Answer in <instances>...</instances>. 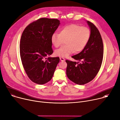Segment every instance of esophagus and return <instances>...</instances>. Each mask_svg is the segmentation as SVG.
<instances>
[{
    "mask_svg": "<svg viewBox=\"0 0 120 120\" xmlns=\"http://www.w3.org/2000/svg\"><path fill=\"white\" fill-rule=\"evenodd\" d=\"M60 60L61 61H65L64 58H63V57H60Z\"/></svg>",
    "mask_w": 120,
    "mask_h": 120,
    "instance_id": "obj_1",
    "label": "esophagus"
}]
</instances>
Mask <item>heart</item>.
<instances>
[{
  "label": "heart",
  "instance_id": "obj_1",
  "mask_svg": "<svg viewBox=\"0 0 120 120\" xmlns=\"http://www.w3.org/2000/svg\"><path fill=\"white\" fill-rule=\"evenodd\" d=\"M91 32L86 27L77 24L64 26L59 30V34L53 33L51 38V42L55 47H58L65 41V45L56 50V56L67 57L73 53L82 51L90 40Z\"/></svg>",
  "mask_w": 120,
  "mask_h": 120
}]
</instances>
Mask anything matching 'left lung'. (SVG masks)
Instances as JSON below:
<instances>
[{
  "instance_id": "8db88e82",
  "label": "left lung",
  "mask_w": 120,
  "mask_h": 120,
  "mask_svg": "<svg viewBox=\"0 0 120 120\" xmlns=\"http://www.w3.org/2000/svg\"><path fill=\"white\" fill-rule=\"evenodd\" d=\"M86 21L91 32L88 45L80 53L72 56L79 62L66 61L68 64V78L80 85L88 83L94 79L100 69L103 55V42L99 30L93 23Z\"/></svg>"
}]
</instances>
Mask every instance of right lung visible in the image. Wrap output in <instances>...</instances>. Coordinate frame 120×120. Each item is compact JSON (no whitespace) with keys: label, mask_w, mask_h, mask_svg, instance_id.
Returning a JSON list of instances; mask_svg holds the SVG:
<instances>
[{"label":"right lung","mask_w":120,"mask_h":120,"mask_svg":"<svg viewBox=\"0 0 120 120\" xmlns=\"http://www.w3.org/2000/svg\"><path fill=\"white\" fill-rule=\"evenodd\" d=\"M60 24L57 19L41 18L29 24L21 35V62L29 79L36 84L50 81L59 62V57H47L53 52L51 38Z\"/></svg>","instance_id":"add662e5"}]
</instances>
